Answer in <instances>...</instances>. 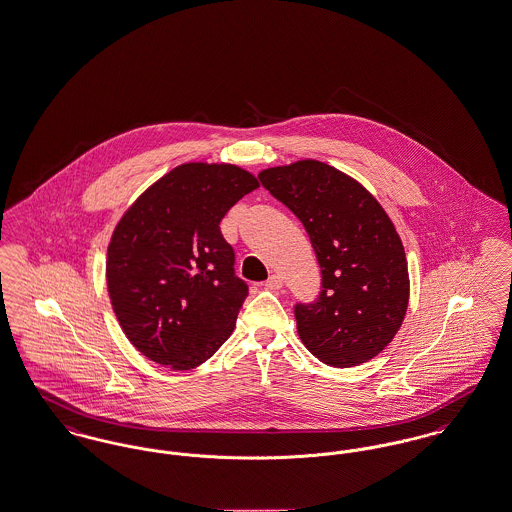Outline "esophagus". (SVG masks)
Listing matches in <instances>:
<instances>
[{
    "mask_svg": "<svg viewBox=\"0 0 512 512\" xmlns=\"http://www.w3.org/2000/svg\"><path fill=\"white\" fill-rule=\"evenodd\" d=\"M265 286H267V290L276 292V290H280V288L284 286V278H282L280 274H272V276L268 278L267 282H265Z\"/></svg>",
    "mask_w": 512,
    "mask_h": 512,
    "instance_id": "1",
    "label": "esophagus"
}]
</instances>
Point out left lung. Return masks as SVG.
Listing matches in <instances>:
<instances>
[{
    "label": "left lung",
    "instance_id": "8db88e82",
    "mask_svg": "<svg viewBox=\"0 0 512 512\" xmlns=\"http://www.w3.org/2000/svg\"><path fill=\"white\" fill-rule=\"evenodd\" d=\"M263 186L303 222L322 272L313 305H297V334L320 363L374 359L409 307V268L388 213L361 182L317 159L259 172Z\"/></svg>",
    "mask_w": 512,
    "mask_h": 512
}]
</instances>
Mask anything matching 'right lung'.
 I'll return each mask as SVG.
<instances>
[{"label": "right lung", "instance_id": "add662e5", "mask_svg": "<svg viewBox=\"0 0 512 512\" xmlns=\"http://www.w3.org/2000/svg\"><path fill=\"white\" fill-rule=\"evenodd\" d=\"M259 180L230 163H184L124 211L105 278L124 336L149 361L190 370L230 338L247 297L220 220Z\"/></svg>", "mask_w": 512, "mask_h": 512}]
</instances>
